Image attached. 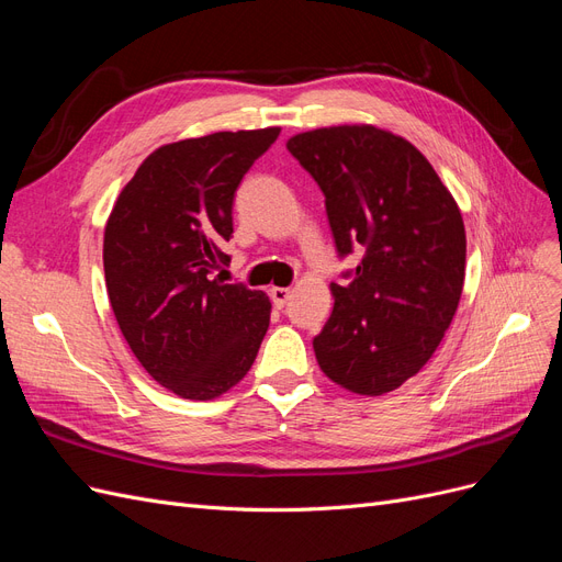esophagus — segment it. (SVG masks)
Wrapping results in <instances>:
<instances>
[{
  "label": "esophagus",
  "instance_id": "esophagus-1",
  "mask_svg": "<svg viewBox=\"0 0 562 562\" xmlns=\"http://www.w3.org/2000/svg\"><path fill=\"white\" fill-rule=\"evenodd\" d=\"M269 297H271V302H274V307H285V302H288V297H291V288H279V285H274L269 291Z\"/></svg>",
  "mask_w": 562,
  "mask_h": 562
}]
</instances>
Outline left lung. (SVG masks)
<instances>
[{"label":"left lung","mask_w":562,"mask_h":562,"mask_svg":"<svg viewBox=\"0 0 562 562\" xmlns=\"http://www.w3.org/2000/svg\"><path fill=\"white\" fill-rule=\"evenodd\" d=\"M288 151L326 196L339 258L363 250L314 337L321 370L353 394L382 396L422 370L464 288L467 234L434 166L401 135L370 124L297 133Z\"/></svg>","instance_id":"1"}]
</instances>
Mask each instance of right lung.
Listing matches in <instances>:
<instances>
[{
	"label": "right lung",
	"mask_w": 562,
	"mask_h": 562,
	"mask_svg": "<svg viewBox=\"0 0 562 562\" xmlns=\"http://www.w3.org/2000/svg\"><path fill=\"white\" fill-rule=\"evenodd\" d=\"M281 128L220 131L151 151L105 225L112 312L140 366L190 401L244 380L269 328L262 291L213 277L229 262L232 203Z\"/></svg>",
	"instance_id": "add662e5"
}]
</instances>
